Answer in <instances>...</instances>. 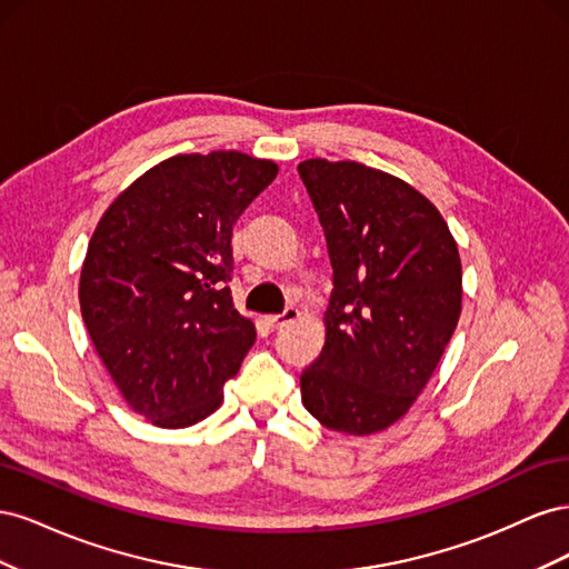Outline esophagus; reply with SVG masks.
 I'll use <instances>...</instances> for the list:
<instances>
[{
	"mask_svg": "<svg viewBox=\"0 0 569 569\" xmlns=\"http://www.w3.org/2000/svg\"><path fill=\"white\" fill-rule=\"evenodd\" d=\"M299 316H301V313H299V308H297V306H287L282 313H278V316H270V318H268V322H270L272 327H282V325H287V322H295Z\"/></svg>",
	"mask_w": 569,
	"mask_h": 569,
	"instance_id": "34e87169",
	"label": "esophagus"
}]
</instances>
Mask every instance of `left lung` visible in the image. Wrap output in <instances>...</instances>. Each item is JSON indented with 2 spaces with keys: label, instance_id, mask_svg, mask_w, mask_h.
<instances>
[{
  "label": "left lung",
  "instance_id": "8db88e82",
  "mask_svg": "<svg viewBox=\"0 0 569 569\" xmlns=\"http://www.w3.org/2000/svg\"><path fill=\"white\" fill-rule=\"evenodd\" d=\"M299 176L335 284L325 347L301 372V401L337 432H382L416 403L458 325L456 239L432 201L382 170L311 159Z\"/></svg>",
  "mask_w": 569,
  "mask_h": 569
}]
</instances>
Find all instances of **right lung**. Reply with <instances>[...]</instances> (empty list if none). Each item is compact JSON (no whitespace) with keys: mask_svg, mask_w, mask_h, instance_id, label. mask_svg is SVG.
<instances>
[{"mask_svg":"<svg viewBox=\"0 0 569 569\" xmlns=\"http://www.w3.org/2000/svg\"><path fill=\"white\" fill-rule=\"evenodd\" d=\"M278 176L242 151L180 153L120 194L90 239L80 311L128 406L178 429L209 418L256 327L232 303V226Z\"/></svg>","mask_w":569,"mask_h":569,"instance_id":"obj_1","label":"right lung"}]
</instances>
